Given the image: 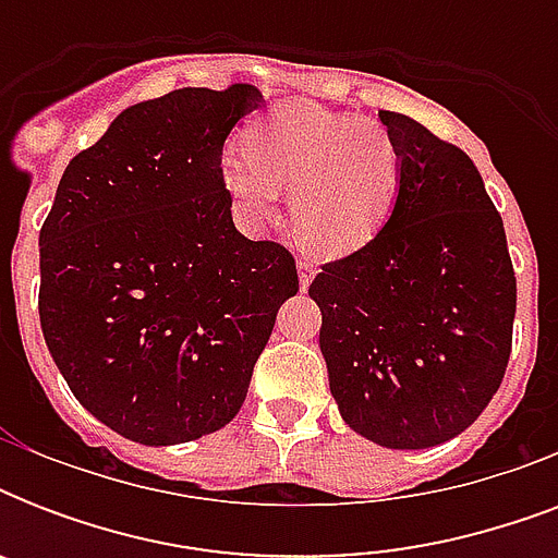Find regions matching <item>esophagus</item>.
Returning <instances> with one entry per match:
<instances>
[{
  "mask_svg": "<svg viewBox=\"0 0 558 558\" xmlns=\"http://www.w3.org/2000/svg\"><path fill=\"white\" fill-rule=\"evenodd\" d=\"M313 278H315V266L313 263H306V260H301L298 263V280H301V289H310V283H313Z\"/></svg>",
  "mask_w": 558,
  "mask_h": 558,
  "instance_id": "esophagus-1",
  "label": "esophagus"
}]
</instances>
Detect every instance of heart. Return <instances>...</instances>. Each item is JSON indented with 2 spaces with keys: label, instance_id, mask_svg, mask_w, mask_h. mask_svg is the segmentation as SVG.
<instances>
[{
  "label": "heart",
  "instance_id": "obj_1",
  "mask_svg": "<svg viewBox=\"0 0 558 558\" xmlns=\"http://www.w3.org/2000/svg\"><path fill=\"white\" fill-rule=\"evenodd\" d=\"M248 147H228L219 161L240 222L269 226L280 187H292V228L315 257H344L371 243L397 196V142L371 118L283 104L252 126Z\"/></svg>",
  "mask_w": 558,
  "mask_h": 558
}]
</instances>
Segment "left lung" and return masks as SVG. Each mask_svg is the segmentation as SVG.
I'll return each mask as SVG.
<instances>
[{"mask_svg":"<svg viewBox=\"0 0 558 558\" xmlns=\"http://www.w3.org/2000/svg\"><path fill=\"white\" fill-rule=\"evenodd\" d=\"M388 222L310 283L341 420L385 449H432L475 423L501 385L515 322L501 214L466 153L402 112Z\"/></svg>","mask_w":558,"mask_h":558,"instance_id":"1","label":"left lung"}]
</instances>
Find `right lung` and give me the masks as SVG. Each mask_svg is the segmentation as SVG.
I'll return each instance as SVG.
<instances>
[{
	"mask_svg": "<svg viewBox=\"0 0 558 558\" xmlns=\"http://www.w3.org/2000/svg\"><path fill=\"white\" fill-rule=\"evenodd\" d=\"M252 83L126 107L77 153L39 231V324L86 411L144 446L219 432L248 393L292 254L234 228L219 161Z\"/></svg>",
	"mask_w": 558,
	"mask_h": 558,
	"instance_id": "right-lung-1",
	"label": "right lung"
}]
</instances>
